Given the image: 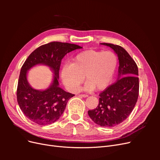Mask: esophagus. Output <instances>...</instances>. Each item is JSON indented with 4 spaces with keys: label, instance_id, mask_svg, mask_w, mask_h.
<instances>
[{
    "label": "esophagus",
    "instance_id": "obj_1",
    "mask_svg": "<svg viewBox=\"0 0 160 160\" xmlns=\"http://www.w3.org/2000/svg\"><path fill=\"white\" fill-rule=\"evenodd\" d=\"M79 96H81V97H83V98H88V95H86V94H81V95H79Z\"/></svg>",
    "mask_w": 160,
    "mask_h": 160
}]
</instances>
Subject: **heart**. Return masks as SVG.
Here are the masks:
<instances>
[{
	"label": "heart",
	"mask_w": 160,
	"mask_h": 160,
	"mask_svg": "<svg viewBox=\"0 0 160 160\" xmlns=\"http://www.w3.org/2000/svg\"><path fill=\"white\" fill-rule=\"evenodd\" d=\"M118 65V57L111 51L86 50L77 54L71 65L61 70V78L71 92L77 91L79 86L87 81L85 91L103 89L109 85Z\"/></svg>",
	"instance_id": "1"
}]
</instances>
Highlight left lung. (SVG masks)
Returning <instances> with one entry per match:
<instances>
[{
	"label": "left lung",
	"instance_id": "1",
	"mask_svg": "<svg viewBox=\"0 0 160 160\" xmlns=\"http://www.w3.org/2000/svg\"><path fill=\"white\" fill-rule=\"evenodd\" d=\"M109 47L118 55V80L99 94V105L89 110L88 115L101 127H114L122 123L132 113L139 95L138 68L134 60L123 47L111 43Z\"/></svg>",
	"mask_w": 160,
	"mask_h": 160
}]
</instances>
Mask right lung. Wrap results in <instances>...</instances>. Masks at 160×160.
<instances>
[{"mask_svg":"<svg viewBox=\"0 0 160 160\" xmlns=\"http://www.w3.org/2000/svg\"><path fill=\"white\" fill-rule=\"evenodd\" d=\"M81 47L67 42H51L41 45L28 57L21 67L17 90V102L22 113L32 122L45 125L55 122L63 113L68 101L75 95L59 88V69L65 55ZM44 64L53 71L52 83L45 90L32 88L26 73L32 67Z\"/></svg>","mask_w":160,"mask_h":160,"instance_id":"right-lung-1","label":"right lung"}]
</instances>
